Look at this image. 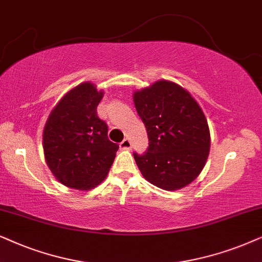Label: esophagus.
<instances>
[{
	"instance_id": "obj_1",
	"label": "esophagus",
	"mask_w": 262,
	"mask_h": 262,
	"mask_svg": "<svg viewBox=\"0 0 262 262\" xmlns=\"http://www.w3.org/2000/svg\"><path fill=\"white\" fill-rule=\"evenodd\" d=\"M120 146H121V148H124V149H129V148H132V141H130V139H128V138H125V139H123V140H122V142L120 144Z\"/></svg>"
}]
</instances>
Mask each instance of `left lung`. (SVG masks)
I'll return each mask as SVG.
<instances>
[{
  "instance_id": "left-lung-1",
  "label": "left lung",
  "mask_w": 262,
  "mask_h": 262,
  "mask_svg": "<svg viewBox=\"0 0 262 262\" xmlns=\"http://www.w3.org/2000/svg\"><path fill=\"white\" fill-rule=\"evenodd\" d=\"M148 137L145 153L134 152L142 176L165 190L186 187L201 172L210 152V130L201 107L176 83L156 82L134 93Z\"/></svg>"
}]
</instances>
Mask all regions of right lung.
Here are the masks:
<instances>
[{
  "instance_id": "obj_1",
  "label": "right lung",
  "mask_w": 262,
  "mask_h": 262,
  "mask_svg": "<svg viewBox=\"0 0 262 262\" xmlns=\"http://www.w3.org/2000/svg\"><path fill=\"white\" fill-rule=\"evenodd\" d=\"M102 98L92 83H81L60 100L45 124V159L56 179L69 188L96 187L114 163L118 145L109 140L106 122L97 114Z\"/></svg>"
}]
</instances>
